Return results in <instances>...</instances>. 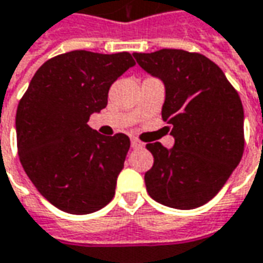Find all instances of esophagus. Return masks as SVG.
Masks as SVG:
<instances>
[{
  "label": "esophagus",
  "instance_id": "obj_1",
  "mask_svg": "<svg viewBox=\"0 0 263 263\" xmlns=\"http://www.w3.org/2000/svg\"><path fill=\"white\" fill-rule=\"evenodd\" d=\"M131 146L134 148V149H138V148H142V146H144V144H142L141 141L135 139V138H132V139H131Z\"/></svg>",
  "mask_w": 263,
  "mask_h": 263
}]
</instances>
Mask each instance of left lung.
<instances>
[{"label":"left lung","mask_w":263,"mask_h":263,"mask_svg":"<svg viewBox=\"0 0 263 263\" xmlns=\"http://www.w3.org/2000/svg\"><path fill=\"white\" fill-rule=\"evenodd\" d=\"M138 65L162 81V119L172 148L152 142L145 185L154 201L175 209L206 203L225 185L243 154V106L222 69L183 49L134 52Z\"/></svg>","instance_id":"left-lung-1"}]
</instances>
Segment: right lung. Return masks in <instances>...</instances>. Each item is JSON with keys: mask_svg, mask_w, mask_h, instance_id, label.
I'll return each instance as SVG.
<instances>
[{"mask_svg": "<svg viewBox=\"0 0 263 263\" xmlns=\"http://www.w3.org/2000/svg\"><path fill=\"white\" fill-rule=\"evenodd\" d=\"M135 65L129 52L71 51L42 64L18 104V155L47 201L64 212L92 214L115 195L129 138L88 125L108 104L115 81Z\"/></svg>", "mask_w": 263, "mask_h": 263, "instance_id": "right-lung-1", "label": "right lung"}]
</instances>
